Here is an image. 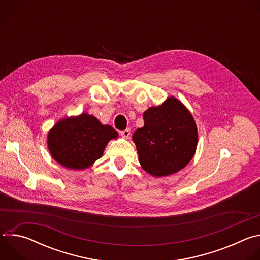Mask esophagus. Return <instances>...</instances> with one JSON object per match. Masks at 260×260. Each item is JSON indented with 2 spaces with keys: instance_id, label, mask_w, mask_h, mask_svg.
Returning <instances> with one entry per match:
<instances>
[{
  "instance_id": "obj_1",
  "label": "esophagus",
  "mask_w": 260,
  "mask_h": 260,
  "mask_svg": "<svg viewBox=\"0 0 260 260\" xmlns=\"http://www.w3.org/2000/svg\"><path fill=\"white\" fill-rule=\"evenodd\" d=\"M120 135L123 137V138H129V136H131V129L129 128H126V129H124V131H121L120 132Z\"/></svg>"
}]
</instances>
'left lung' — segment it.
<instances>
[{"label":"left lung","instance_id":"left-lung-1","mask_svg":"<svg viewBox=\"0 0 260 260\" xmlns=\"http://www.w3.org/2000/svg\"><path fill=\"white\" fill-rule=\"evenodd\" d=\"M144 126L133 135L142 168L154 177L179 172L192 159L198 128L191 113L174 96L144 114Z\"/></svg>","mask_w":260,"mask_h":260}]
</instances>
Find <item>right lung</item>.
Returning <instances> with one entry per match:
<instances>
[{
  "label": "right lung",
  "instance_id": "obj_1",
  "mask_svg": "<svg viewBox=\"0 0 260 260\" xmlns=\"http://www.w3.org/2000/svg\"><path fill=\"white\" fill-rule=\"evenodd\" d=\"M117 137L112 126L82 113L59 120L49 131L47 145L59 165L71 170H84L101 158L108 142Z\"/></svg>",
  "mask_w": 260,
  "mask_h": 260
}]
</instances>
